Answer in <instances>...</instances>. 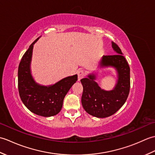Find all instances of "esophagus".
<instances>
[{
  "label": "esophagus",
  "mask_w": 155,
  "mask_h": 155,
  "mask_svg": "<svg viewBox=\"0 0 155 155\" xmlns=\"http://www.w3.org/2000/svg\"><path fill=\"white\" fill-rule=\"evenodd\" d=\"M85 76V72L83 70H80L78 71V80L81 81V79L84 78Z\"/></svg>",
  "instance_id": "1"
}]
</instances>
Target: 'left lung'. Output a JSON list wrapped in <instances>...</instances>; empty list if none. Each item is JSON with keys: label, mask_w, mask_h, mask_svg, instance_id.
I'll list each match as a JSON object with an SVG mask.
<instances>
[{"label": "left lung", "mask_w": 155, "mask_h": 155, "mask_svg": "<svg viewBox=\"0 0 155 155\" xmlns=\"http://www.w3.org/2000/svg\"><path fill=\"white\" fill-rule=\"evenodd\" d=\"M112 47L117 54L103 55L98 67L115 69L117 80L113 89L101 88L96 82L97 74L94 72L81 80L83 87L82 105L87 113L97 118H106L114 114L124 104L129 94V66L118 45L112 42Z\"/></svg>", "instance_id": "1"}]
</instances>
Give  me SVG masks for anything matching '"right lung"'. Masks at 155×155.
<instances>
[{"label": "right lung", "instance_id": "obj_1", "mask_svg": "<svg viewBox=\"0 0 155 155\" xmlns=\"http://www.w3.org/2000/svg\"><path fill=\"white\" fill-rule=\"evenodd\" d=\"M38 38L31 45L19 64L18 92L23 104L29 110L38 116L49 117L61 111L64 97L78 77L77 74L69 76L48 86L37 83L31 74V64L34 45Z\"/></svg>", "mask_w": 155, "mask_h": 155}]
</instances>
